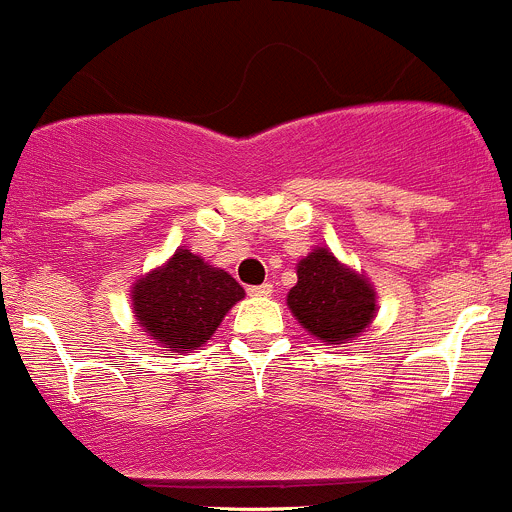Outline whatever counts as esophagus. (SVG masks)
Instances as JSON below:
<instances>
[{"label":"esophagus","mask_w":512,"mask_h":512,"mask_svg":"<svg viewBox=\"0 0 512 512\" xmlns=\"http://www.w3.org/2000/svg\"><path fill=\"white\" fill-rule=\"evenodd\" d=\"M251 296H271L273 286L271 283H261V286H249Z\"/></svg>","instance_id":"34e87169"}]
</instances>
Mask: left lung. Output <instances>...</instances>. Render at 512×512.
<instances>
[{"instance_id": "1", "label": "left lung", "mask_w": 512, "mask_h": 512, "mask_svg": "<svg viewBox=\"0 0 512 512\" xmlns=\"http://www.w3.org/2000/svg\"><path fill=\"white\" fill-rule=\"evenodd\" d=\"M288 308L303 328L326 343L351 341L371 323L376 296L326 249L311 251L298 263V283L288 291Z\"/></svg>"}]
</instances>
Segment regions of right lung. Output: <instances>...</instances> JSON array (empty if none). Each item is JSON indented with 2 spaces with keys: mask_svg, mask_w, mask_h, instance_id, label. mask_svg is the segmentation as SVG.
I'll return each mask as SVG.
<instances>
[{
  "mask_svg": "<svg viewBox=\"0 0 512 512\" xmlns=\"http://www.w3.org/2000/svg\"><path fill=\"white\" fill-rule=\"evenodd\" d=\"M244 288L221 268L179 249L159 271L134 286V311L144 331L171 353L204 346Z\"/></svg>",
  "mask_w": 512,
  "mask_h": 512,
  "instance_id": "obj_1",
  "label": "right lung"
}]
</instances>
